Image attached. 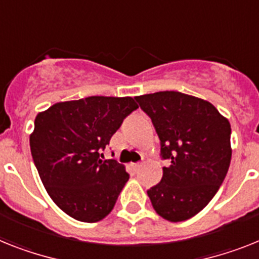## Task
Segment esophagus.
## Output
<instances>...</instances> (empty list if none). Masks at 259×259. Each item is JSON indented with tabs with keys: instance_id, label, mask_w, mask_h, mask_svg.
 <instances>
[{
	"instance_id": "34e87169",
	"label": "esophagus",
	"mask_w": 259,
	"mask_h": 259,
	"mask_svg": "<svg viewBox=\"0 0 259 259\" xmlns=\"http://www.w3.org/2000/svg\"><path fill=\"white\" fill-rule=\"evenodd\" d=\"M142 166H143V163H134V164H133V168H134V170H136V171H138Z\"/></svg>"
}]
</instances>
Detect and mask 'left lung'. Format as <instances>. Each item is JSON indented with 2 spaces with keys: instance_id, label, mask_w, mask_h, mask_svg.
<instances>
[{
  "instance_id": "8db88e82",
  "label": "left lung",
  "mask_w": 259,
  "mask_h": 259,
  "mask_svg": "<svg viewBox=\"0 0 259 259\" xmlns=\"http://www.w3.org/2000/svg\"><path fill=\"white\" fill-rule=\"evenodd\" d=\"M160 140L170 164L147 191L155 212L171 223L188 220L220 188L232 158L230 123L209 101L177 92L136 96Z\"/></svg>"
}]
</instances>
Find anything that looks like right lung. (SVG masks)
<instances>
[{"instance_id": "obj_1", "label": "right lung", "mask_w": 259, "mask_h": 259, "mask_svg": "<svg viewBox=\"0 0 259 259\" xmlns=\"http://www.w3.org/2000/svg\"><path fill=\"white\" fill-rule=\"evenodd\" d=\"M137 108L133 97L91 96L36 114L32 159L52 201L75 220L97 223L114 208L129 174L114 159H101L100 151Z\"/></svg>"}]
</instances>
